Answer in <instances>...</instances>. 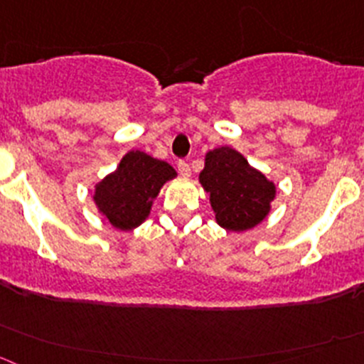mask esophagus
Here are the masks:
<instances>
[{
  "instance_id": "esophagus-1",
  "label": "esophagus",
  "mask_w": 364,
  "mask_h": 364,
  "mask_svg": "<svg viewBox=\"0 0 364 364\" xmlns=\"http://www.w3.org/2000/svg\"><path fill=\"white\" fill-rule=\"evenodd\" d=\"M178 173L182 176H186V178H188V176H191V166H189V162L178 161Z\"/></svg>"
}]
</instances>
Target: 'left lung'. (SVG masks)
<instances>
[{
	"label": "left lung",
	"instance_id": "1",
	"mask_svg": "<svg viewBox=\"0 0 364 364\" xmlns=\"http://www.w3.org/2000/svg\"><path fill=\"white\" fill-rule=\"evenodd\" d=\"M198 180L209 193L216 223L232 232L250 230L262 223L277 195L272 180L230 146L207 151Z\"/></svg>",
	"mask_w": 364,
	"mask_h": 364
}]
</instances>
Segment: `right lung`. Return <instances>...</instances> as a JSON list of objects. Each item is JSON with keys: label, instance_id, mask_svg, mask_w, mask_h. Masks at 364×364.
<instances>
[{"label": "right lung", "instance_id": "obj_1", "mask_svg": "<svg viewBox=\"0 0 364 364\" xmlns=\"http://www.w3.org/2000/svg\"><path fill=\"white\" fill-rule=\"evenodd\" d=\"M173 178L176 171L168 162L141 150H130L117 168L95 186L92 200L114 228L134 230L146 221L162 186Z\"/></svg>", "mask_w": 364, "mask_h": 364}]
</instances>
